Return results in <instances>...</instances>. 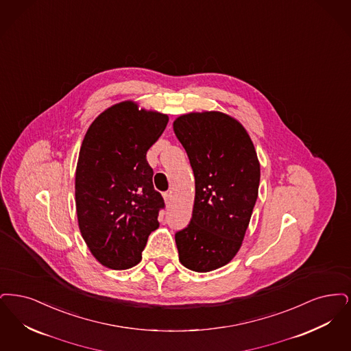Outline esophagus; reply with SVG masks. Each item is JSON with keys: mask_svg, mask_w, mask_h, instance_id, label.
<instances>
[{"mask_svg": "<svg viewBox=\"0 0 351 351\" xmlns=\"http://www.w3.org/2000/svg\"><path fill=\"white\" fill-rule=\"evenodd\" d=\"M164 199H165V203H167V206H170V203H171V199H173L171 193H170V191H169V193H165V194H164Z\"/></svg>", "mask_w": 351, "mask_h": 351, "instance_id": "obj_1", "label": "esophagus"}]
</instances>
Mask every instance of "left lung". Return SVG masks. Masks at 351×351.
<instances>
[{
    "label": "left lung",
    "mask_w": 351,
    "mask_h": 351,
    "mask_svg": "<svg viewBox=\"0 0 351 351\" xmlns=\"http://www.w3.org/2000/svg\"><path fill=\"white\" fill-rule=\"evenodd\" d=\"M195 177L190 224L176 233L180 261L216 270L240 250L258 197V157L243 124L220 111L190 112L173 123Z\"/></svg>",
    "instance_id": "8db88e82"
}]
</instances>
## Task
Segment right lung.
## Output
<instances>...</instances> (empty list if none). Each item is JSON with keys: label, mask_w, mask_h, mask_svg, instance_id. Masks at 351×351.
<instances>
[{"label": "right lung", "mask_w": 351, "mask_h": 351, "mask_svg": "<svg viewBox=\"0 0 351 351\" xmlns=\"http://www.w3.org/2000/svg\"><path fill=\"white\" fill-rule=\"evenodd\" d=\"M168 122L165 114L124 101L99 114L84 137L75 184L78 227L93 256L108 269L137 265L160 226L165 203L153 187L147 152Z\"/></svg>", "instance_id": "1"}]
</instances>
